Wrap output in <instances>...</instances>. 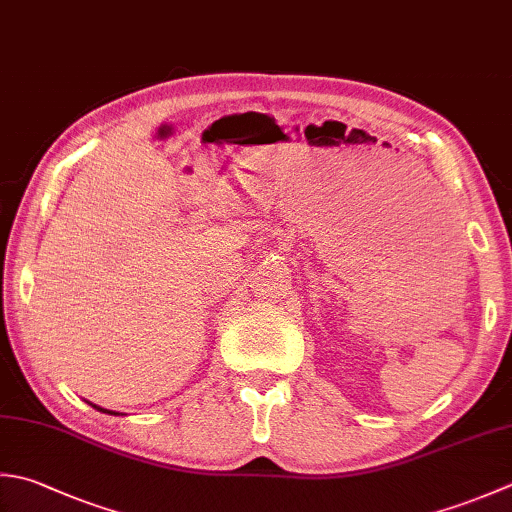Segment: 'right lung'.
Listing matches in <instances>:
<instances>
[{"mask_svg":"<svg viewBox=\"0 0 512 512\" xmlns=\"http://www.w3.org/2000/svg\"><path fill=\"white\" fill-rule=\"evenodd\" d=\"M95 406V404H93ZM97 410H102V413H110V410H106V408H99V406H95ZM110 415H117V413H110Z\"/></svg>","mask_w":512,"mask_h":512,"instance_id":"right-lung-1","label":"right lung"}]
</instances>
